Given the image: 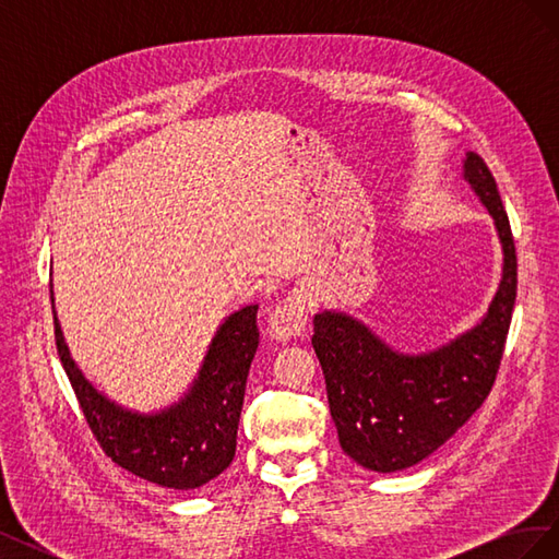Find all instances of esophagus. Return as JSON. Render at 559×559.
<instances>
[{"mask_svg":"<svg viewBox=\"0 0 559 559\" xmlns=\"http://www.w3.org/2000/svg\"><path fill=\"white\" fill-rule=\"evenodd\" d=\"M308 324V308H306V298L302 294H292L286 296L280 306L273 310L267 319V333L273 341L277 343H289L294 337H298L302 331H306Z\"/></svg>","mask_w":559,"mask_h":559,"instance_id":"1","label":"esophagus"}]
</instances>
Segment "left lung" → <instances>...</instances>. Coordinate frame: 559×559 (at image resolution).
<instances>
[{
  "mask_svg": "<svg viewBox=\"0 0 559 559\" xmlns=\"http://www.w3.org/2000/svg\"><path fill=\"white\" fill-rule=\"evenodd\" d=\"M464 181L495 222L501 280L478 324L427 352H399L349 312L319 310L312 347L324 370L341 448L368 471L427 460L476 413L495 384L518 292L509 216L485 160L466 151Z\"/></svg>",
  "mask_w": 559,
  "mask_h": 559,
  "instance_id": "left-lung-1",
  "label": "left lung"
}]
</instances>
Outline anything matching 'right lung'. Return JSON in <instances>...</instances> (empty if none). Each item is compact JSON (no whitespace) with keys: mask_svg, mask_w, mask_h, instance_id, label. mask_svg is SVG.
Returning a JSON list of instances; mask_svg holds the SVG:
<instances>
[{"mask_svg":"<svg viewBox=\"0 0 559 559\" xmlns=\"http://www.w3.org/2000/svg\"><path fill=\"white\" fill-rule=\"evenodd\" d=\"M257 312L259 306L251 302L228 314L183 396L167 408L140 413L116 403L83 376L64 343L53 306L64 373L97 443L118 466L170 489L202 487L230 466L249 366L259 347Z\"/></svg>","mask_w":559,"mask_h":559,"instance_id":"1","label":"right lung"}]
</instances>
